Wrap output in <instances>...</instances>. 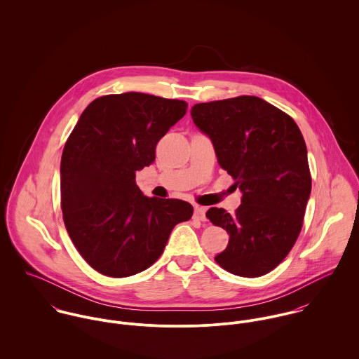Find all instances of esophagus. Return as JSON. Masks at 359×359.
Here are the masks:
<instances>
[{
  "mask_svg": "<svg viewBox=\"0 0 359 359\" xmlns=\"http://www.w3.org/2000/svg\"><path fill=\"white\" fill-rule=\"evenodd\" d=\"M194 217L196 219H201V221H205V207L202 205H195V212H194Z\"/></svg>",
  "mask_w": 359,
  "mask_h": 359,
  "instance_id": "esophagus-1",
  "label": "esophagus"
}]
</instances>
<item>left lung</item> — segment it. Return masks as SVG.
<instances>
[{
	"instance_id": "8db88e82",
	"label": "left lung",
	"mask_w": 359,
	"mask_h": 359,
	"mask_svg": "<svg viewBox=\"0 0 359 359\" xmlns=\"http://www.w3.org/2000/svg\"><path fill=\"white\" fill-rule=\"evenodd\" d=\"M191 116L242 192L235 214L218 207L205 212L229 235L214 259L238 276L265 275L289 255L303 226L311 195L303 134L290 116L250 95L198 103Z\"/></svg>"
}]
</instances>
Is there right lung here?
Here are the masks:
<instances>
[{"instance_id": "right-lung-1", "label": "right lung", "mask_w": 359, "mask_h": 359, "mask_svg": "<svg viewBox=\"0 0 359 359\" xmlns=\"http://www.w3.org/2000/svg\"><path fill=\"white\" fill-rule=\"evenodd\" d=\"M187 106L141 93L106 95L90 103L73 128L60 160L63 221L100 273L126 278L145 271L172 228L192 217L188 202L148 198L135 182Z\"/></svg>"}]
</instances>
